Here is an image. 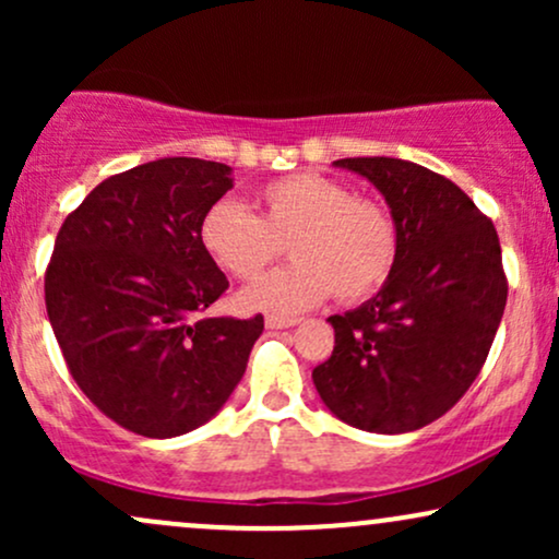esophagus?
Masks as SVG:
<instances>
[{
  "instance_id": "obj_1",
  "label": "esophagus",
  "mask_w": 559,
  "mask_h": 559,
  "mask_svg": "<svg viewBox=\"0 0 559 559\" xmlns=\"http://www.w3.org/2000/svg\"><path fill=\"white\" fill-rule=\"evenodd\" d=\"M299 318H288V316H275V312H271V316H265V325L267 329H292V325H297Z\"/></svg>"
}]
</instances>
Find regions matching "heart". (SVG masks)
<instances>
[{"label":"heart","instance_id":"b5f03b06","mask_svg":"<svg viewBox=\"0 0 559 559\" xmlns=\"http://www.w3.org/2000/svg\"><path fill=\"white\" fill-rule=\"evenodd\" d=\"M252 210L221 199L199 223V243L223 273L260 278L284 254L286 271L249 286L241 305L260 310H307L333 292L342 301L376 297L400 260V226L383 202L357 197L323 173H288L262 183Z\"/></svg>","mask_w":559,"mask_h":559}]
</instances>
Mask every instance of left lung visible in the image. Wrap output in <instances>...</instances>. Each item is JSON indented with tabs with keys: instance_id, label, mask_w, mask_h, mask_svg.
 I'll list each match as a JSON object with an SVG mask.
<instances>
[{
	"instance_id": "8db88e82",
	"label": "left lung",
	"mask_w": 559,
	"mask_h": 559,
	"mask_svg": "<svg viewBox=\"0 0 559 559\" xmlns=\"http://www.w3.org/2000/svg\"><path fill=\"white\" fill-rule=\"evenodd\" d=\"M386 197L400 226L389 284L331 316V357L312 370L338 420L373 433L418 431L460 400L489 357L507 305L493 223L439 173L394 157H346Z\"/></svg>"
}]
</instances>
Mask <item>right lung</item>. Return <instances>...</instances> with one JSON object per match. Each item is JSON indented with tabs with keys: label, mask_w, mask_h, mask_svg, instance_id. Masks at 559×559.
Returning a JSON list of instances; mask_svg holds the SVG:
<instances>
[{
	"label": "right lung",
	"mask_w": 559,
	"mask_h": 559,
	"mask_svg": "<svg viewBox=\"0 0 559 559\" xmlns=\"http://www.w3.org/2000/svg\"><path fill=\"white\" fill-rule=\"evenodd\" d=\"M230 168L165 157L105 178L62 223L44 299L70 376L99 413L150 439L207 423L260 338L262 316L202 318L228 288L199 243Z\"/></svg>",
	"instance_id": "1"
}]
</instances>
